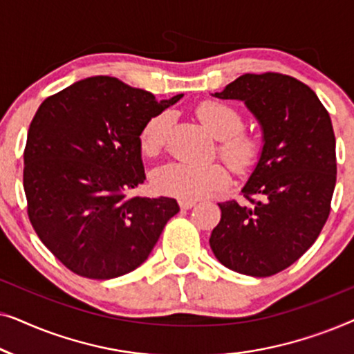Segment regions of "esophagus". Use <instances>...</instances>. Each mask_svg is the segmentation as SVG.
Returning <instances> with one entry per match:
<instances>
[{"label": "esophagus", "instance_id": "esophagus-1", "mask_svg": "<svg viewBox=\"0 0 354 354\" xmlns=\"http://www.w3.org/2000/svg\"><path fill=\"white\" fill-rule=\"evenodd\" d=\"M178 205H180L182 209H190L196 205L195 200H178Z\"/></svg>", "mask_w": 354, "mask_h": 354}]
</instances>
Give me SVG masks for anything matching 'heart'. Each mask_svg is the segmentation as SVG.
Returning <instances> with one entry per match:
<instances>
[{"mask_svg":"<svg viewBox=\"0 0 354 354\" xmlns=\"http://www.w3.org/2000/svg\"><path fill=\"white\" fill-rule=\"evenodd\" d=\"M196 118L219 138V154L235 172H248L261 156V140L245 132L239 111L219 101H203L196 106ZM167 113L153 115L140 133V147L145 154H156L164 147L169 129ZM229 171L221 162L187 164L169 162L153 176V185L159 193L180 200H198L207 196L229 183Z\"/></svg>","mask_w":354,"mask_h":354,"instance_id":"b5f03b06","label":"heart"}]
</instances>
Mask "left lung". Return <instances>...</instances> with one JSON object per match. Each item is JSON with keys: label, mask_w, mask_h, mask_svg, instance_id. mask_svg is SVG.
<instances>
[{"label": "left lung", "mask_w": 354, "mask_h": 354, "mask_svg": "<svg viewBox=\"0 0 354 354\" xmlns=\"http://www.w3.org/2000/svg\"><path fill=\"white\" fill-rule=\"evenodd\" d=\"M243 101L263 130V149L241 188L219 203L209 245L219 263L269 277L298 261L326 224L337 182L335 135L317 95L290 75L245 74L219 93Z\"/></svg>", "instance_id": "8db88e82"}]
</instances>
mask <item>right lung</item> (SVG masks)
Segmentation results:
<instances>
[{
	"mask_svg": "<svg viewBox=\"0 0 354 354\" xmlns=\"http://www.w3.org/2000/svg\"><path fill=\"white\" fill-rule=\"evenodd\" d=\"M182 95L158 101L114 77H88L46 98L24 151L27 212L43 245L72 272H132L178 209L174 198H129L145 182L140 133Z\"/></svg>",
	"mask_w": 354,
	"mask_h": 354,
	"instance_id": "add662e5",
	"label": "right lung"
}]
</instances>
